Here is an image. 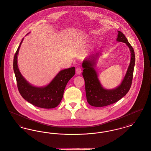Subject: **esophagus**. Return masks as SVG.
Here are the masks:
<instances>
[{
	"mask_svg": "<svg viewBox=\"0 0 151 151\" xmlns=\"http://www.w3.org/2000/svg\"><path fill=\"white\" fill-rule=\"evenodd\" d=\"M76 73H77V74H81V72H82V70L80 68H77L76 69Z\"/></svg>",
	"mask_w": 151,
	"mask_h": 151,
	"instance_id": "1",
	"label": "esophagus"
}]
</instances>
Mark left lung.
<instances>
[{"label":"left lung","instance_id":"1","mask_svg":"<svg viewBox=\"0 0 151 151\" xmlns=\"http://www.w3.org/2000/svg\"><path fill=\"white\" fill-rule=\"evenodd\" d=\"M116 40L125 43L131 52L128 68L121 83L116 88L108 89L104 88L101 83L96 70L97 60L101 54H91L82 62V76L85 83L86 100L89 104L93 106L102 107L114 104L125 96L131 88L135 65L134 51L125 36L120 31H118Z\"/></svg>","mask_w":151,"mask_h":151}]
</instances>
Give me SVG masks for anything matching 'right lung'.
<instances>
[{
    "label": "right lung",
    "instance_id": "add662e5",
    "mask_svg": "<svg viewBox=\"0 0 151 151\" xmlns=\"http://www.w3.org/2000/svg\"><path fill=\"white\" fill-rule=\"evenodd\" d=\"M23 39L16 51L13 63L14 71L20 95L24 100L37 107L45 109L54 108L60 104L68 82L74 76L75 68L60 71L46 86L38 87L31 85L23 77L18 66V55Z\"/></svg>",
    "mask_w": 151,
    "mask_h": 151
}]
</instances>
